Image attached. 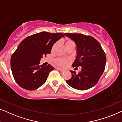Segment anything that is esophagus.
Here are the masks:
<instances>
[{
	"label": "esophagus",
	"mask_w": 122,
	"mask_h": 122,
	"mask_svg": "<svg viewBox=\"0 0 122 122\" xmlns=\"http://www.w3.org/2000/svg\"><path fill=\"white\" fill-rule=\"evenodd\" d=\"M58 69L61 72H64V71H65V70L64 69H61V68H58Z\"/></svg>",
	"instance_id": "34e87169"
}]
</instances>
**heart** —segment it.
<instances>
[{
  "instance_id": "b5f03b06",
  "label": "heart",
  "mask_w": 122,
  "mask_h": 122,
  "mask_svg": "<svg viewBox=\"0 0 122 122\" xmlns=\"http://www.w3.org/2000/svg\"><path fill=\"white\" fill-rule=\"evenodd\" d=\"M72 43H75L72 40H70V39H67L66 40L65 42V45L66 47L67 46H69V45H70ZM55 62L56 64L61 67H66L68 65L69 63L70 62V60L65 59V58H61V57H58L55 59Z\"/></svg>"
}]
</instances>
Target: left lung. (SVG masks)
<instances>
[{
	"label": "left lung",
	"instance_id": "1",
	"mask_svg": "<svg viewBox=\"0 0 122 122\" xmlns=\"http://www.w3.org/2000/svg\"><path fill=\"white\" fill-rule=\"evenodd\" d=\"M77 46V56L72 67L81 66L80 72L71 71L72 77L66 80L69 85L80 90H87L97 84L104 71L106 55L98 41L91 36L65 33Z\"/></svg>",
	"mask_w": 122,
	"mask_h": 122
}]
</instances>
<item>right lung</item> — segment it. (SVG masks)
I'll return each instance as SVG.
<instances>
[{
    "mask_svg": "<svg viewBox=\"0 0 122 122\" xmlns=\"http://www.w3.org/2000/svg\"><path fill=\"white\" fill-rule=\"evenodd\" d=\"M64 36L62 33L42 32L26 37L20 42L11 57L10 66L14 80L21 87L33 90L46 82L54 68L50 64L40 66V60L50 54L53 44Z\"/></svg>",
    "mask_w": 122,
    "mask_h": 122,
    "instance_id": "1",
    "label": "right lung"
}]
</instances>
